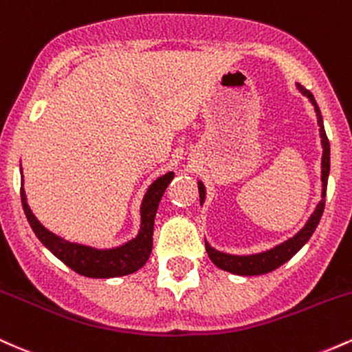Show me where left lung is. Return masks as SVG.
I'll return each mask as SVG.
<instances>
[{
	"label": "left lung",
	"instance_id": "8db88e82",
	"mask_svg": "<svg viewBox=\"0 0 352 352\" xmlns=\"http://www.w3.org/2000/svg\"><path fill=\"white\" fill-rule=\"evenodd\" d=\"M296 86L300 89L301 94L306 96V98L309 99V102L313 104L314 112H316V117H318L319 135H321V145H322L321 201H319L318 207L314 208L313 215H311L309 220L306 221L305 227H302L296 235L289 238V240L283 241L280 245H276L272 250H266V252L254 253V254H230V253L218 252V250L212 248V246L205 241V248H207L210 260H212L220 270H225V272H230L233 274H241V276H254V274H265V273L273 272V270L280 268L283 263L292 260L294 254L305 246L306 241H308L311 235L314 233V230H316L319 220H321L322 212H324V204H326L324 197H326V187H328V177H329V140H328V135H326L321 111H319L316 100H314V96L311 94L308 89L300 86V84H296ZM199 192H200V204H201V201H205V187L201 182H199Z\"/></svg>",
	"mask_w": 352,
	"mask_h": 352
}]
</instances>
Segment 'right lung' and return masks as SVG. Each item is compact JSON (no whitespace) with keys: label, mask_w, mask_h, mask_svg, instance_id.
Returning <instances> with one entry per match:
<instances>
[{"label":"right lung","mask_w":352,"mask_h":352,"mask_svg":"<svg viewBox=\"0 0 352 352\" xmlns=\"http://www.w3.org/2000/svg\"><path fill=\"white\" fill-rule=\"evenodd\" d=\"M173 179V172H167L159 177L144 195L140 205V230L135 238L129 240L127 243L116 246V248L98 250L92 246L64 240L54 233L44 228L41 221L31 212L26 201V193L21 187V204L26 213L31 228L39 238V241L46 246L50 252L59 258L64 265L69 266L76 273L87 278H116L125 276L142 268L145 261L152 253V235H153V220H155L157 208L162 199L165 188L168 187Z\"/></svg>","instance_id":"right-lung-1"}]
</instances>
